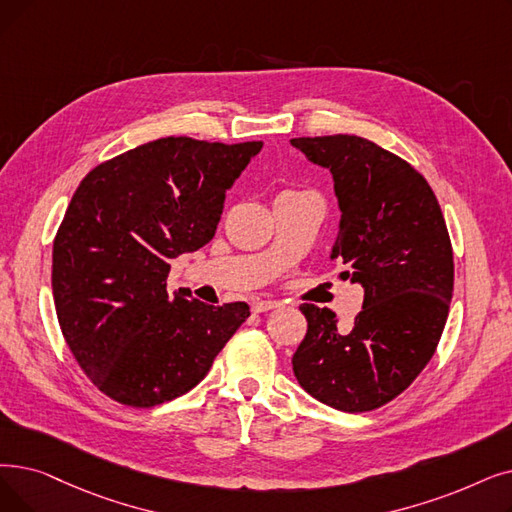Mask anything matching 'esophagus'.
<instances>
[{
	"mask_svg": "<svg viewBox=\"0 0 512 512\" xmlns=\"http://www.w3.org/2000/svg\"><path fill=\"white\" fill-rule=\"evenodd\" d=\"M251 307H253L255 314H261V311H270V309L280 307V301H276V299H257V301H253Z\"/></svg>",
	"mask_w": 512,
	"mask_h": 512,
	"instance_id": "34e87169",
	"label": "esophagus"
}]
</instances>
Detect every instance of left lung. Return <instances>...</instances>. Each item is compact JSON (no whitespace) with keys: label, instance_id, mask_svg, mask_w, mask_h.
<instances>
[{"label":"left lung","instance_id":"8db88e82","mask_svg":"<svg viewBox=\"0 0 512 512\" xmlns=\"http://www.w3.org/2000/svg\"><path fill=\"white\" fill-rule=\"evenodd\" d=\"M328 167L341 209L332 259L364 286L353 328L303 303L307 335L293 355L299 385L341 412H370L404 393L433 358L448 320L454 253L441 207L408 161L366 138H293Z\"/></svg>","mask_w":512,"mask_h":512}]
</instances>
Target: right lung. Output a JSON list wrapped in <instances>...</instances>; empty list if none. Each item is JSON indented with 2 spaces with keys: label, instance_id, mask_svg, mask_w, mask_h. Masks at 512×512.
Listing matches in <instances>:
<instances>
[{
  "label": "right lung",
  "instance_id": "right-lung-1",
  "mask_svg": "<svg viewBox=\"0 0 512 512\" xmlns=\"http://www.w3.org/2000/svg\"><path fill=\"white\" fill-rule=\"evenodd\" d=\"M261 142L161 138L100 163L75 190L54 238L62 337L104 395L152 408L201 383L251 316L167 293L171 259L215 236L226 190Z\"/></svg>",
  "mask_w": 512,
  "mask_h": 512
}]
</instances>
